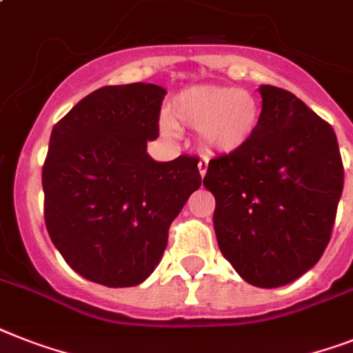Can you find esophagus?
Returning <instances> with one entry per match:
<instances>
[{"instance_id":"obj_1","label":"esophagus","mask_w":353,"mask_h":353,"mask_svg":"<svg viewBox=\"0 0 353 353\" xmlns=\"http://www.w3.org/2000/svg\"><path fill=\"white\" fill-rule=\"evenodd\" d=\"M197 168H199V174H201V177H205L206 170H208V159H206V157H203L201 161L197 163Z\"/></svg>"}]
</instances>
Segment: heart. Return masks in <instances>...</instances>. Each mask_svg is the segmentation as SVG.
<instances>
[{"instance_id": "heart-1", "label": "heart", "mask_w": 353, "mask_h": 353, "mask_svg": "<svg viewBox=\"0 0 353 353\" xmlns=\"http://www.w3.org/2000/svg\"><path fill=\"white\" fill-rule=\"evenodd\" d=\"M170 108L176 121L199 132L208 150L225 156L243 150L259 127L256 97L232 87H188L174 97ZM161 127L167 132L177 130L170 117H163Z\"/></svg>"}]
</instances>
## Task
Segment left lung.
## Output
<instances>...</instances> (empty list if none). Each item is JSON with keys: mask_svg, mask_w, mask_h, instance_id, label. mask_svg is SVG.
I'll return each instance as SVG.
<instances>
[{"mask_svg": "<svg viewBox=\"0 0 353 353\" xmlns=\"http://www.w3.org/2000/svg\"><path fill=\"white\" fill-rule=\"evenodd\" d=\"M256 136L212 159L203 179L216 197L217 245L254 286L296 281L323 256L343 192L334 128L292 92L261 85Z\"/></svg>", "mask_w": 353, "mask_h": 353, "instance_id": "8db88e82", "label": "left lung"}]
</instances>
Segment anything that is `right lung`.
I'll return each mask as SVG.
<instances>
[{
    "label": "right lung",
    "mask_w": 353,
    "mask_h": 353,
    "mask_svg": "<svg viewBox=\"0 0 353 353\" xmlns=\"http://www.w3.org/2000/svg\"><path fill=\"white\" fill-rule=\"evenodd\" d=\"M165 94L152 83L103 87L50 134L48 236L74 272L108 288L136 286L156 270L170 223L201 186L197 157L161 163L147 152Z\"/></svg>",
    "instance_id": "add662e5"
}]
</instances>
